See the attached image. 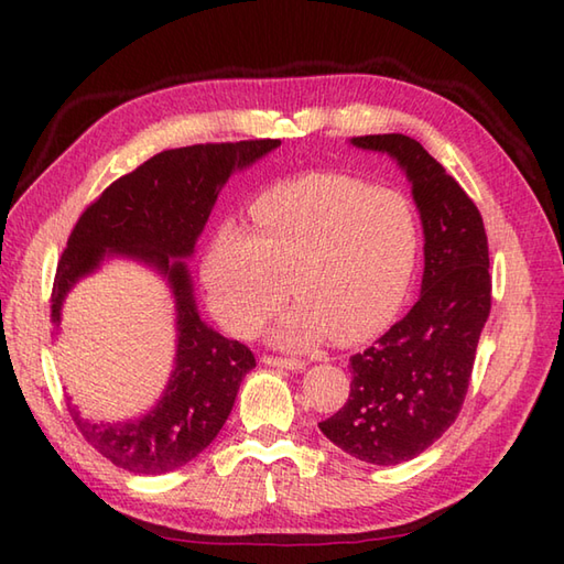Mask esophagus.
I'll use <instances>...</instances> for the list:
<instances>
[{
    "mask_svg": "<svg viewBox=\"0 0 564 564\" xmlns=\"http://www.w3.org/2000/svg\"><path fill=\"white\" fill-rule=\"evenodd\" d=\"M261 364L285 368V370H303L305 368V361H301V358H283V356H261Z\"/></svg>",
    "mask_w": 564,
    "mask_h": 564,
    "instance_id": "1",
    "label": "esophagus"
}]
</instances>
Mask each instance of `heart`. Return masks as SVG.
<instances>
[{
  "label": "heart",
  "instance_id": "obj_1",
  "mask_svg": "<svg viewBox=\"0 0 564 564\" xmlns=\"http://www.w3.org/2000/svg\"><path fill=\"white\" fill-rule=\"evenodd\" d=\"M251 230L225 223L203 259L215 317L249 337L291 293L297 303L273 332L289 349L334 334L373 337L398 317L422 254V220L398 188L310 172L281 182L249 206Z\"/></svg>",
  "mask_w": 564,
  "mask_h": 564
}]
</instances>
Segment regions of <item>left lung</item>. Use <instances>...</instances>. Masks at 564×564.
<instances>
[{
  "instance_id": "8db88e82",
  "label": "left lung",
  "mask_w": 564,
  "mask_h": 564,
  "mask_svg": "<svg viewBox=\"0 0 564 564\" xmlns=\"http://www.w3.org/2000/svg\"><path fill=\"white\" fill-rule=\"evenodd\" d=\"M404 170L424 227L422 295L400 322L351 356V392L319 422L358 460L398 465L446 434L470 386L480 332L492 307L482 215L446 170L402 133L351 138Z\"/></svg>"
}]
</instances>
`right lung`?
<instances>
[{"label":"right lung","mask_w":564,"mask_h":564,"mask_svg":"<svg viewBox=\"0 0 564 564\" xmlns=\"http://www.w3.org/2000/svg\"><path fill=\"white\" fill-rule=\"evenodd\" d=\"M281 140L206 142L164 150L116 178L79 220L57 261L51 322L84 275L106 257H128L158 269L176 303V361L164 394L130 422H89L67 398L69 416L104 458L135 475H162L194 460L230 416L239 382L257 366L245 344L225 339L200 319L186 261L232 172L254 164Z\"/></svg>","instance_id":"right-lung-1"}]
</instances>
